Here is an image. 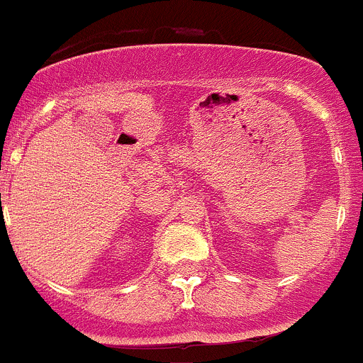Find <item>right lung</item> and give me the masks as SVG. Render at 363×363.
<instances>
[{"instance_id": "obj_1", "label": "right lung", "mask_w": 363, "mask_h": 363, "mask_svg": "<svg viewBox=\"0 0 363 363\" xmlns=\"http://www.w3.org/2000/svg\"><path fill=\"white\" fill-rule=\"evenodd\" d=\"M0 196H1V194H0Z\"/></svg>"}]
</instances>
